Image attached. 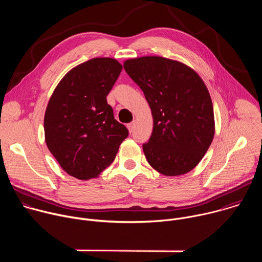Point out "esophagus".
<instances>
[{
    "label": "esophagus",
    "instance_id": "obj_1",
    "mask_svg": "<svg viewBox=\"0 0 262 262\" xmlns=\"http://www.w3.org/2000/svg\"><path fill=\"white\" fill-rule=\"evenodd\" d=\"M134 127H135V121L134 122H130L127 124V128L129 130V133H132L134 130Z\"/></svg>",
    "mask_w": 262,
    "mask_h": 262
}]
</instances>
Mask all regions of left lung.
<instances>
[{
    "mask_svg": "<svg viewBox=\"0 0 262 262\" xmlns=\"http://www.w3.org/2000/svg\"><path fill=\"white\" fill-rule=\"evenodd\" d=\"M143 91L154 117V130L143 151L163 175L190 172L202 160L214 136L209 92L189 66L163 57L130 59L123 65Z\"/></svg>",
    "mask_w": 262,
    "mask_h": 262,
    "instance_id": "obj_1",
    "label": "left lung"
}]
</instances>
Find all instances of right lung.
I'll list each match as a JSON object with an SVG mask.
<instances>
[{
  "label": "right lung",
  "instance_id": "add662e5",
  "mask_svg": "<svg viewBox=\"0 0 262 262\" xmlns=\"http://www.w3.org/2000/svg\"><path fill=\"white\" fill-rule=\"evenodd\" d=\"M121 70L112 58L84 62L66 73L49 101L46 143L63 170L78 179L98 176L128 136L106 101Z\"/></svg>",
  "mask_w": 262,
  "mask_h": 262
}]
</instances>
